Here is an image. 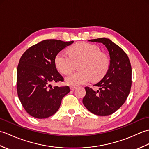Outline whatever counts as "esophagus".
Wrapping results in <instances>:
<instances>
[{
    "label": "esophagus",
    "mask_w": 149,
    "mask_h": 149,
    "mask_svg": "<svg viewBox=\"0 0 149 149\" xmlns=\"http://www.w3.org/2000/svg\"><path fill=\"white\" fill-rule=\"evenodd\" d=\"M70 90H71L72 91H74V90H75V89H76V87L74 86H71L70 87Z\"/></svg>",
    "instance_id": "1"
}]
</instances>
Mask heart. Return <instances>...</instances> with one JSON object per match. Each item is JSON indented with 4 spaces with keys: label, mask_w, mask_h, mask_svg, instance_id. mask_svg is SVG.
Segmentation results:
<instances>
[{
    "label": "heart",
    "mask_w": 149,
    "mask_h": 149,
    "mask_svg": "<svg viewBox=\"0 0 149 149\" xmlns=\"http://www.w3.org/2000/svg\"><path fill=\"white\" fill-rule=\"evenodd\" d=\"M70 55L64 51L59 52L55 58V64L59 72L64 74L70 72L75 63L81 61L80 71L68 74L66 83L77 86L86 84L91 78L93 81L100 80L106 75L109 66V59L105 54L100 53L97 46L86 42L78 43L68 49Z\"/></svg>",
    "instance_id": "obj_1"
}]
</instances>
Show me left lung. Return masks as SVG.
I'll list each match as a JSON object with an SVG mask.
<instances>
[{"label":"left lung","instance_id":"obj_1","mask_svg":"<svg viewBox=\"0 0 149 149\" xmlns=\"http://www.w3.org/2000/svg\"><path fill=\"white\" fill-rule=\"evenodd\" d=\"M89 42L101 43L106 47L109 56V66L106 75L95 86V91L85 87L86 95L83 103L94 115L107 116L121 107L129 95L131 87V63L125 52L111 40L106 38L90 40Z\"/></svg>","mask_w":149,"mask_h":149}]
</instances>
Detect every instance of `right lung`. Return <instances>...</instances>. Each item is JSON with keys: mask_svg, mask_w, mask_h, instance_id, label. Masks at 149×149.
<instances>
[{"mask_svg": "<svg viewBox=\"0 0 149 149\" xmlns=\"http://www.w3.org/2000/svg\"><path fill=\"white\" fill-rule=\"evenodd\" d=\"M74 43L45 40L31 47L19 61L17 87L18 98L28 114L42 119L59 109L61 100L70 90L68 86H54L63 81L55 64L56 55Z\"/></svg>", "mask_w": 149, "mask_h": 149, "instance_id": "add662e5", "label": "right lung"}]
</instances>
